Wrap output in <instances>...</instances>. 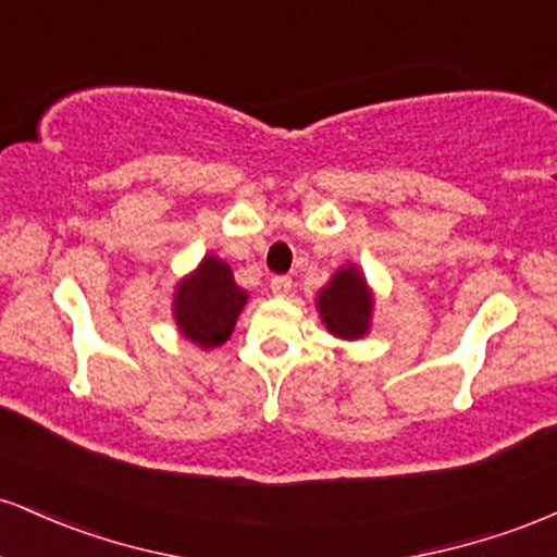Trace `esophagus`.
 Masks as SVG:
<instances>
[{
	"mask_svg": "<svg viewBox=\"0 0 557 557\" xmlns=\"http://www.w3.org/2000/svg\"><path fill=\"white\" fill-rule=\"evenodd\" d=\"M270 287H272L274 296H287V293H290V287H293V280L287 277V274H277V277H272Z\"/></svg>",
	"mask_w": 557,
	"mask_h": 557,
	"instance_id": "34e87169",
	"label": "esophagus"
}]
</instances>
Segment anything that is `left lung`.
<instances>
[{
	"instance_id": "left-lung-1",
	"label": "left lung",
	"mask_w": 557,
	"mask_h": 557,
	"mask_svg": "<svg viewBox=\"0 0 557 557\" xmlns=\"http://www.w3.org/2000/svg\"><path fill=\"white\" fill-rule=\"evenodd\" d=\"M317 309L324 327L341 341H359L369 332L374 311V296L359 267L348 264L332 274L327 285L319 290Z\"/></svg>"
}]
</instances>
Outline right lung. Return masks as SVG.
I'll use <instances>...</instances> for the list:
<instances>
[{
  "label": "right lung",
  "mask_w": 557,
  "mask_h": 557,
  "mask_svg": "<svg viewBox=\"0 0 557 557\" xmlns=\"http://www.w3.org/2000/svg\"><path fill=\"white\" fill-rule=\"evenodd\" d=\"M248 293L235 285L233 270L216 257H203L188 277H183L172 298L177 330L203 350L216 348L233 335Z\"/></svg>",
  "instance_id": "add662e5"
}]
</instances>
